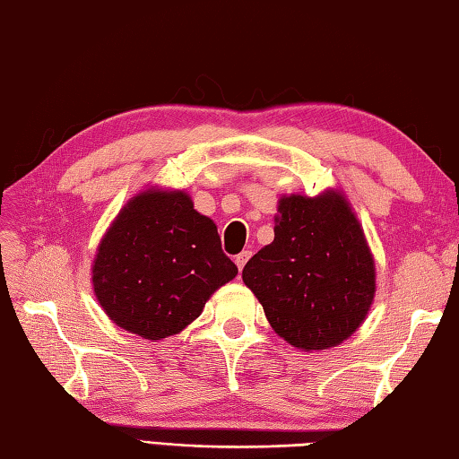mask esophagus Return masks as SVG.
<instances>
[{
  "instance_id": "esophagus-1",
  "label": "esophagus",
  "mask_w": 459,
  "mask_h": 459,
  "mask_svg": "<svg viewBox=\"0 0 459 459\" xmlns=\"http://www.w3.org/2000/svg\"><path fill=\"white\" fill-rule=\"evenodd\" d=\"M250 256H253V253H250V250H242L240 255H237L235 263H237V266H238V271H242V268H245V264L248 263Z\"/></svg>"
}]
</instances>
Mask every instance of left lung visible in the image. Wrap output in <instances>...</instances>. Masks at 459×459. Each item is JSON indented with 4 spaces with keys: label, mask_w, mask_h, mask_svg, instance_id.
<instances>
[{
    "label": "left lung",
    "mask_w": 459,
    "mask_h": 459,
    "mask_svg": "<svg viewBox=\"0 0 459 459\" xmlns=\"http://www.w3.org/2000/svg\"><path fill=\"white\" fill-rule=\"evenodd\" d=\"M242 281L276 334L307 352L352 334L376 290L364 232L336 193L281 199L274 240L248 260Z\"/></svg>",
    "instance_id": "left-lung-1"
}]
</instances>
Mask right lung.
I'll list each match as a JSON object with an SVG mask.
<instances>
[{
	"mask_svg": "<svg viewBox=\"0 0 459 459\" xmlns=\"http://www.w3.org/2000/svg\"><path fill=\"white\" fill-rule=\"evenodd\" d=\"M217 227L191 196L147 191L125 206L99 245L93 289L117 326L147 340L181 332L237 276Z\"/></svg>",
	"mask_w": 459,
	"mask_h": 459,
	"instance_id": "add662e5",
	"label": "right lung"
}]
</instances>
